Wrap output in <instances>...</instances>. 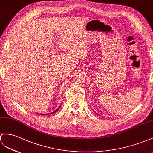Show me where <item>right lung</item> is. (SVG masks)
I'll return each instance as SVG.
<instances>
[{
  "mask_svg": "<svg viewBox=\"0 0 153 153\" xmlns=\"http://www.w3.org/2000/svg\"><path fill=\"white\" fill-rule=\"evenodd\" d=\"M60 106H61V105L58 107V109H56V110L55 111H53V112H51V113H48V114H40V115H49V114H54L55 112H56V111H58V110L59 109V108H60Z\"/></svg>",
  "mask_w": 153,
  "mask_h": 153,
  "instance_id": "1",
  "label": "right lung"
}]
</instances>
